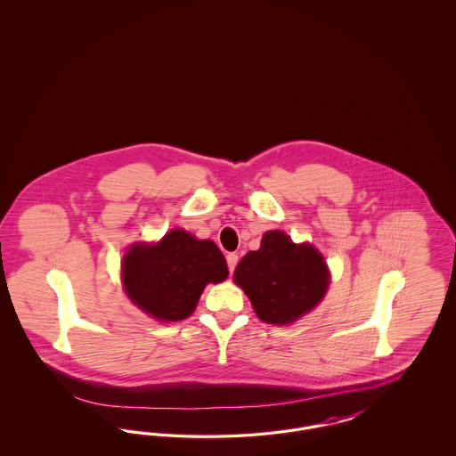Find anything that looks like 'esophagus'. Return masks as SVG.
Listing matches in <instances>:
<instances>
[{
  "label": "esophagus",
  "instance_id": "1",
  "mask_svg": "<svg viewBox=\"0 0 456 456\" xmlns=\"http://www.w3.org/2000/svg\"><path fill=\"white\" fill-rule=\"evenodd\" d=\"M225 258H227V265H229V272L232 273L234 268H236V265H238V255H236V253H229Z\"/></svg>",
  "mask_w": 456,
  "mask_h": 456
}]
</instances>
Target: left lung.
<instances>
[{
  "mask_svg": "<svg viewBox=\"0 0 456 456\" xmlns=\"http://www.w3.org/2000/svg\"><path fill=\"white\" fill-rule=\"evenodd\" d=\"M234 282L249 297L261 322L289 325L323 299L330 270L313 244H296L282 231H268L260 249L239 261Z\"/></svg>",
  "mask_w": 456,
  "mask_h": 456,
  "instance_id": "8db88e82",
  "label": "left lung"
}]
</instances>
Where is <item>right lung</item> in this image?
<instances>
[{
  "mask_svg": "<svg viewBox=\"0 0 456 456\" xmlns=\"http://www.w3.org/2000/svg\"><path fill=\"white\" fill-rule=\"evenodd\" d=\"M227 275L217 244L183 229H174L155 244H133L121 265L131 303L159 322L188 318L205 285L222 282Z\"/></svg>",
  "mask_w": 456,
  "mask_h": 456,
  "instance_id": "add662e5",
  "label": "right lung"
}]
</instances>
